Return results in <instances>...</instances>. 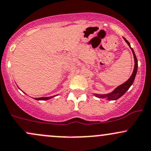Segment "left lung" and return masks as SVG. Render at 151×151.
Here are the masks:
<instances>
[{"instance_id": "obj_1", "label": "left lung", "mask_w": 151, "mask_h": 151, "mask_svg": "<svg viewBox=\"0 0 151 151\" xmlns=\"http://www.w3.org/2000/svg\"><path fill=\"white\" fill-rule=\"evenodd\" d=\"M124 40H125L126 42H127V44L129 45L130 47H131L129 41L126 40L125 38H124ZM131 49L133 52V57H134V60H135L134 70H133L132 75H131V77L128 79V81H126L125 83H124L123 84H121V85L118 86L116 89H115V90H114V91H112L111 93H109V94H105V95L96 94L95 96H96V97H99V98L107 97L109 100H116V99H118L120 98L121 96H122L123 95H124V93L127 91V90L129 89L130 86L132 85L133 83V81H134V79H135V77H136V75L137 73V70H138V60H137L136 56V55H135V52H134V51H133V48L131 47Z\"/></svg>"}]
</instances>
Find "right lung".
Wrapping results in <instances>:
<instances>
[{"label": "right lung", "mask_w": 151, "mask_h": 151, "mask_svg": "<svg viewBox=\"0 0 151 151\" xmlns=\"http://www.w3.org/2000/svg\"><path fill=\"white\" fill-rule=\"evenodd\" d=\"M52 97L51 96H50V97H40V98H36L35 99L36 100H47V99H51Z\"/></svg>", "instance_id": "obj_1"}]
</instances>
